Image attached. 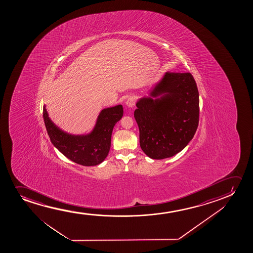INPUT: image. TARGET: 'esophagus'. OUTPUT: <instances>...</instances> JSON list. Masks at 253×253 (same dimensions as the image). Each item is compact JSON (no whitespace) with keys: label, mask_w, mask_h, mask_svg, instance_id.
Segmentation results:
<instances>
[{"label":"esophagus","mask_w":253,"mask_h":253,"mask_svg":"<svg viewBox=\"0 0 253 253\" xmlns=\"http://www.w3.org/2000/svg\"><path fill=\"white\" fill-rule=\"evenodd\" d=\"M135 98L134 97H128V99L125 102V105L128 108H131L135 105Z\"/></svg>","instance_id":"obj_1"}]
</instances>
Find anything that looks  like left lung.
<instances>
[{
	"mask_svg": "<svg viewBox=\"0 0 253 253\" xmlns=\"http://www.w3.org/2000/svg\"><path fill=\"white\" fill-rule=\"evenodd\" d=\"M200 99L189 73H166L139 98L134 112L140 146L151 159L169 158L187 147L199 125Z\"/></svg>",
	"mask_w": 253,
	"mask_h": 253,
	"instance_id": "left-lung-1",
	"label": "left lung"
}]
</instances>
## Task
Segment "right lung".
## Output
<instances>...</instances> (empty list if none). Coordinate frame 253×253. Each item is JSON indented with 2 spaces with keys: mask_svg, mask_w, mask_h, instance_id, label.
I'll list each match as a JSON object with an SVG mask.
<instances>
[{
  "mask_svg": "<svg viewBox=\"0 0 253 253\" xmlns=\"http://www.w3.org/2000/svg\"><path fill=\"white\" fill-rule=\"evenodd\" d=\"M123 114L122 104L104 108L89 133L73 135L59 128L49 118L45 105L43 107L45 128L53 146L73 163L83 166H96L107 157L111 149L112 130Z\"/></svg>",
  "mask_w": 253,
  "mask_h": 253,
  "instance_id": "add662e5",
  "label": "right lung"
}]
</instances>
